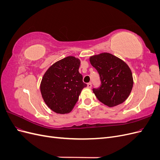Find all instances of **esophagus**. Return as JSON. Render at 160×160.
<instances>
[{
    "instance_id": "1",
    "label": "esophagus",
    "mask_w": 160,
    "mask_h": 160,
    "mask_svg": "<svg viewBox=\"0 0 160 160\" xmlns=\"http://www.w3.org/2000/svg\"><path fill=\"white\" fill-rule=\"evenodd\" d=\"M91 87H92V84H91V83H88V88L91 89Z\"/></svg>"
}]
</instances>
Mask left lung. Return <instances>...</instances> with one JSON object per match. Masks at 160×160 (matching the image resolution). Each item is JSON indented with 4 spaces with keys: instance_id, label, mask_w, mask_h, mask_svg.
<instances>
[{
    "instance_id": "obj_1",
    "label": "left lung",
    "mask_w": 160,
    "mask_h": 160,
    "mask_svg": "<svg viewBox=\"0 0 160 160\" xmlns=\"http://www.w3.org/2000/svg\"><path fill=\"white\" fill-rule=\"evenodd\" d=\"M91 64L98 71L101 85L93 91L101 103L114 107L127 99L132 91L133 80L128 65L108 52L90 57Z\"/></svg>"
}]
</instances>
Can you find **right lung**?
Masks as SVG:
<instances>
[{
	"label": "right lung",
	"instance_id": "right-lung-1",
	"mask_svg": "<svg viewBox=\"0 0 160 160\" xmlns=\"http://www.w3.org/2000/svg\"><path fill=\"white\" fill-rule=\"evenodd\" d=\"M80 60L69 56L51 66L43 76L41 92L43 99L55 113H69L87 84L79 73Z\"/></svg>",
	"mask_w": 160,
	"mask_h": 160
}]
</instances>
